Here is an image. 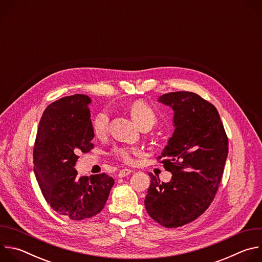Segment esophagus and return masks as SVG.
<instances>
[{
	"label": "esophagus",
	"instance_id": "obj_1",
	"mask_svg": "<svg viewBox=\"0 0 262 262\" xmlns=\"http://www.w3.org/2000/svg\"><path fill=\"white\" fill-rule=\"evenodd\" d=\"M130 173H132V170H129V169H122V170H120V171H119V173H118V177L122 178V177H125V176L129 175Z\"/></svg>",
	"mask_w": 262,
	"mask_h": 262
}]
</instances>
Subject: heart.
I'll list each match as a JSON object with an SVG mask.
<instances>
[{
	"instance_id": "obj_1",
	"label": "heart",
	"mask_w": 262,
	"mask_h": 262,
	"mask_svg": "<svg viewBox=\"0 0 262 262\" xmlns=\"http://www.w3.org/2000/svg\"><path fill=\"white\" fill-rule=\"evenodd\" d=\"M130 114L139 127L148 125L152 126L158 119L157 111L149 103L138 100L130 106ZM110 121V113L107 110H101L94 116L92 120V130L96 136H103L107 129ZM114 156L126 164L134 162V158L139 154V149L136 147H117L113 151Z\"/></svg>"
}]
</instances>
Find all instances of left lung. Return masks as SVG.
I'll list each match as a JSON object with an SVG mask.
<instances>
[{
  "mask_svg": "<svg viewBox=\"0 0 262 262\" xmlns=\"http://www.w3.org/2000/svg\"><path fill=\"white\" fill-rule=\"evenodd\" d=\"M159 101L174 111L175 130L158 158L172 173L169 182L150 176L145 208L167 228L201 215L214 199L228 156V138L213 104L188 91L170 92Z\"/></svg>",
  "mask_w": 262,
  "mask_h": 262,
  "instance_id": "8db88e82",
  "label": "left lung"
}]
</instances>
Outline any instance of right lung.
Masks as SVG:
<instances>
[{
	"mask_svg": "<svg viewBox=\"0 0 262 262\" xmlns=\"http://www.w3.org/2000/svg\"><path fill=\"white\" fill-rule=\"evenodd\" d=\"M90 97L74 94L52 102L43 112L34 145V173L51 207L70 220L99 213L114 179L105 173L78 177L79 154L94 147Z\"/></svg>",
	"mask_w": 262,
	"mask_h": 262,
	"instance_id": "1",
	"label": "right lung"
}]
</instances>
